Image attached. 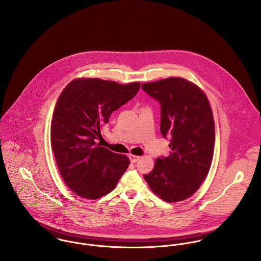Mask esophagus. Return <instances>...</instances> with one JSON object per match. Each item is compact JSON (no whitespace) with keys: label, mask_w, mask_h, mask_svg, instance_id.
Wrapping results in <instances>:
<instances>
[{"label":"esophagus","mask_w":261,"mask_h":261,"mask_svg":"<svg viewBox=\"0 0 261 261\" xmlns=\"http://www.w3.org/2000/svg\"><path fill=\"white\" fill-rule=\"evenodd\" d=\"M129 160L132 163H137L140 160V156L136 154H129Z\"/></svg>","instance_id":"esophagus-1"}]
</instances>
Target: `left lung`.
<instances>
[{"instance_id": "1", "label": "left lung", "mask_w": 261, "mask_h": 261, "mask_svg": "<svg viewBox=\"0 0 261 261\" xmlns=\"http://www.w3.org/2000/svg\"><path fill=\"white\" fill-rule=\"evenodd\" d=\"M142 88L161 103V133L172 136L169 156L158 158L144 175L162 200L175 203L190 198L207 177L213 159L215 124L205 92L182 77L143 83Z\"/></svg>"}]
</instances>
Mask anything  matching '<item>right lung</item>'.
<instances>
[{
    "instance_id": "add662e5",
    "label": "right lung",
    "mask_w": 261,
    "mask_h": 261,
    "mask_svg": "<svg viewBox=\"0 0 261 261\" xmlns=\"http://www.w3.org/2000/svg\"><path fill=\"white\" fill-rule=\"evenodd\" d=\"M140 86L76 78L61 92L51 120V148L63 181L79 197L95 200L111 193L126 171L129 159L101 147L96 139L112 112Z\"/></svg>"
}]
</instances>
